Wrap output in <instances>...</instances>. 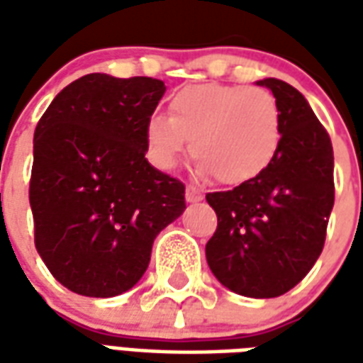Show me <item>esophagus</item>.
I'll return each mask as SVG.
<instances>
[{
  "instance_id": "esophagus-1",
  "label": "esophagus",
  "mask_w": 363,
  "mask_h": 363,
  "mask_svg": "<svg viewBox=\"0 0 363 363\" xmlns=\"http://www.w3.org/2000/svg\"><path fill=\"white\" fill-rule=\"evenodd\" d=\"M184 196H186V202L194 204V202H200V200L204 198V194H202V192H200L196 186H186V192H184Z\"/></svg>"
}]
</instances>
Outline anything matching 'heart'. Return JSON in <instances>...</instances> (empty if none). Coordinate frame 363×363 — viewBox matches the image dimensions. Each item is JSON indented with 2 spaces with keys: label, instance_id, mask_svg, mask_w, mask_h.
Returning a JSON list of instances; mask_svg holds the SVG:
<instances>
[{
  "label": "heart",
  "instance_id": "b5f03b06",
  "mask_svg": "<svg viewBox=\"0 0 363 363\" xmlns=\"http://www.w3.org/2000/svg\"><path fill=\"white\" fill-rule=\"evenodd\" d=\"M281 116L276 96L262 87L200 83L169 99V118L151 116L145 142L161 169H174L190 143L198 174L225 186L255 181L278 153Z\"/></svg>",
  "mask_w": 363,
  "mask_h": 363
}]
</instances>
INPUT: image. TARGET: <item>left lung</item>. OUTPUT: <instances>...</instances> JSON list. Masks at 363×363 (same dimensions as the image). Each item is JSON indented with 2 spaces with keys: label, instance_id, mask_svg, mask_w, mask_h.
<instances>
[{
  "label": "left lung",
  "instance_id": "obj_1",
  "mask_svg": "<svg viewBox=\"0 0 363 363\" xmlns=\"http://www.w3.org/2000/svg\"><path fill=\"white\" fill-rule=\"evenodd\" d=\"M281 116L276 157L255 181L206 200L218 229L206 243L213 276L239 296L278 297L319 259L335 206V155L327 130L296 87L267 77Z\"/></svg>",
  "mask_w": 363,
  "mask_h": 363
}]
</instances>
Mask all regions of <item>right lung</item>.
<instances>
[{"instance_id": "right-lung-1", "label": "right lung", "mask_w": 363, "mask_h": 363, "mask_svg": "<svg viewBox=\"0 0 363 363\" xmlns=\"http://www.w3.org/2000/svg\"><path fill=\"white\" fill-rule=\"evenodd\" d=\"M165 89L153 77L83 75L36 124L28 190L36 251L79 296L134 288L155 237L186 208L184 184L145 159V124Z\"/></svg>"}]
</instances>
